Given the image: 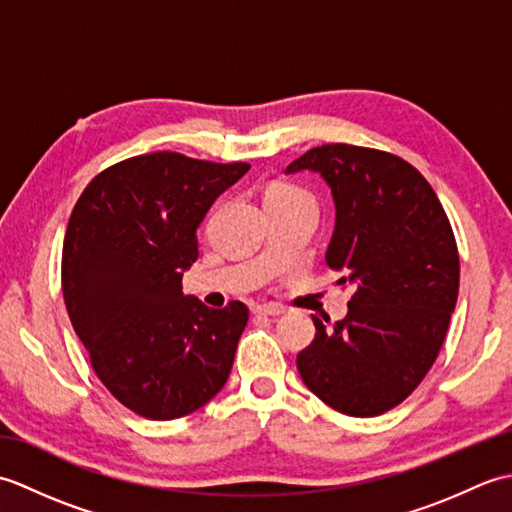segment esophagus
<instances>
[{
	"label": "esophagus",
	"instance_id": "1",
	"mask_svg": "<svg viewBox=\"0 0 512 512\" xmlns=\"http://www.w3.org/2000/svg\"><path fill=\"white\" fill-rule=\"evenodd\" d=\"M253 312L264 314V317H281L286 310H284V306H279V303H262V306H255Z\"/></svg>",
	"mask_w": 512,
	"mask_h": 512
}]
</instances>
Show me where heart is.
<instances>
[{"label":"heart","instance_id":"obj_1","mask_svg":"<svg viewBox=\"0 0 512 512\" xmlns=\"http://www.w3.org/2000/svg\"><path fill=\"white\" fill-rule=\"evenodd\" d=\"M266 198H308V193H303L299 187H292V184L279 182L268 189Z\"/></svg>","mask_w":512,"mask_h":512}]
</instances>
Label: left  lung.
I'll return each instance as SVG.
<instances>
[{
    "instance_id": "8db88e82",
    "label": "left lung",
    "mask_w": 512,
    "mask_h": 512,
    "mask_svg": "<svg viewBox=\"0 0 512 512\" xmlns=\"http://www.w3.org/2000/svg\"><path fill=\"white\" fill-rule=\"evenodd\" d=\"M317 171L334 198L325 262L352 286L347 317L323 325L297 356L312 394L345 416L400 405L436 363L460 288L453 228L436 191L407 160L356 145H321L286 173Z\"/></svg>"
}]
</instances>
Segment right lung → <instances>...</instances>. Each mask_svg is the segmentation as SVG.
<instances>
[{
    "mask_svg": "<svg viewBox=\"0 0 512 512\" xmlns=\"http://www.w3.org/2000/svg\"><path fill=\"white\" fill-rule=\"evenodd\" d=\"M250 169L176 151L107 167L74 204L61 288L74 332L110 394L149 420L206 405L231 374L248 308L182 292L206 211Z\"/></svg>",
    "mask_w": 512,
    "mask_h": 512,
    "instance_id": "obj_1",
    "label": "right lung"
}]
</instances>
